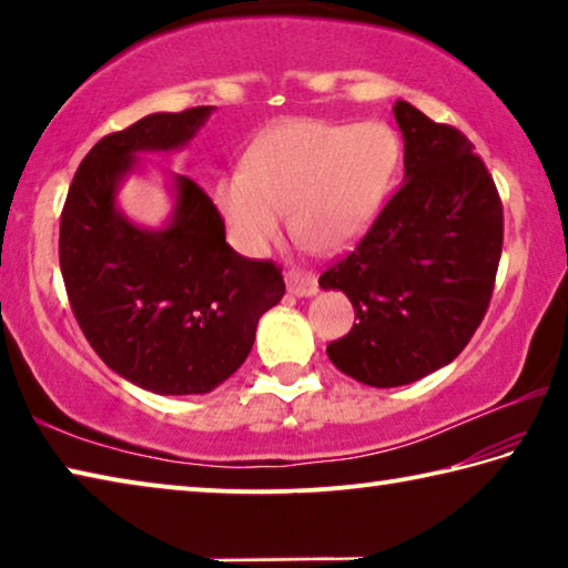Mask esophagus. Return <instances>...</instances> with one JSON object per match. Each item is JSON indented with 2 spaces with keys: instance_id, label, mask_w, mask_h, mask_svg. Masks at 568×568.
Listing matches in <instances>:
<instances>
[{
  "instance_id": "obj_1",
  "label": "esophagus",
  "mask_w": 568,
  "mask_h": 568,
  "mask_svg": "<svg viewBox=\"0 0 568 568\" xmlns=\"http://www.w3.org/2000/svg\"><path fill=\"white\" fill-rule=\"evenodd\" d=\"M285 285H287V293H293L297 297L313 295L315 291H318V281H315V275L303 271V267H287Z\"/></svg>"
}]
</instances>
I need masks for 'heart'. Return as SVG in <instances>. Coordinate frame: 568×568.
Returning <instances> with one entry per match:
<instances>
[{
    "instance_id": "obj_1",
    "label": "heart",
    "mask_w": 568,
    "mask_h": 568,
    "mask_svg": "<svg viewBox=\"0 0 568 568\" xmlns=\"http://www.w3.org/2000/svg\"><path fill=\"white\" fill-rule=\"evenodd\" d=\"M400 142L383 122L291 120L247 150L243 168L225 172L215 203L245 253H263L283 225L321 250H341L378 215L396 175Z\"/></svg>"
}]
</instances>
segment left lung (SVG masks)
Returning a JSON list of instances; mask_svg holds the SVG:
<instances>
[{"instance_id": "8db88e82", "label": "left lung", "mask_w": 568, "mask_h": 568, "mask_svg": "<svg viewBox=\"0 0 568 568\" xmlns=\"http://www.w3.org/2000/svg\"><path fill=\"white\" fill-rule=\"evenodd\" d=\"M406 180L355 247L321 275L343 291L355 321L328 343L345 376L406 386L466 348L494 295L504 205L464 132L398 100Z\"/></svg>"}]
</instances>
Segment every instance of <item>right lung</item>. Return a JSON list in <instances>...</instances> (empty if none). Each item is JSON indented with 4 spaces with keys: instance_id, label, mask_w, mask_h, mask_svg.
Returning <instances> with one entry per match:
<instances>
[{
    "instance_id": "right-lung-1",
    "label": "right lung",
    "mask_w": 568,
    "mask_h": 568,
    "mask_svg": "<svg viewBox=\"0 0 568 568\" xmlns=\"http://www.w3.org/2000/svg\"><path fill=\"white\" fill-rule=\"evenodd\" d=\"M210 110L148 114L104 134L60 217V267L84 338L114 373L162 396L207 393L233 376L285 293L283 267L235 253L220 210L190 178L178 175L175 217L158 233L114 207L134 152L185 145Z\"/></svg>"
}]
</instances>
